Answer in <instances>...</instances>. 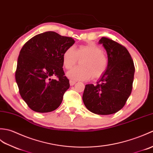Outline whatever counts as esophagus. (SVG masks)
I'll list each match as a JSON object with an SVG mask.
<instances>
[{"label": "esophagus", "instance_id": "obj_1", "mask_svg": "<svg viewBox=\"0 0 153 153\" xmlns=\"http://www.w3.org/2000/svg\"><path fill=\"white\" fill-rule=\"evenodd\" d=\"M69 83H70V85H71V86H74V84H76V82H75V81L72 80H70Z\"/></svg>", "mask_w": 153, "mask_h": 153}]
</instances>
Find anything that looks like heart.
Listing matches in <instances>:
<instances>
[{
    "instance_id": "obj_1",
    "label": "heart",
    "mask_w": 153,
    "mask_h": 153,
    "mask_svg": "<svg viewBox=\"0 0 153 153\" xmlns=\"http://www.w3.org/2000/svg\"><path fill=\"white\" fill-rule=\"evenodd\" d=\"M100 46L94 43L80 45L74 49L67 48L63 54V64L66 69L76 65L78 59L80 67H76L68 72L67 76L73 81L86 80L91 76L98 79L104 74L108 65L107 57Z\"/></svg>"
}]
</instances>
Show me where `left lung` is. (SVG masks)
Returning a JSON list of instances; mask_svg holds the SVG:
<instances>
[{"mask_svg": "<svg viewBox=\"0 0 153 153\" xmlns=\"http://www.w3.org/2000/svg\"><path fill=\"white\" fill-rule=\"evenodd\" d=\"M99 44L103 45L107 52V68L96 85L86 84L82 100L91 113L107 115L120 111L130 97L135 67L124 46L106 37H102Z\"/></svg>", "mask_w": 153, "mask_h": 153, "instance_id": "obj_1", "label": "left lung"}]
</instances>
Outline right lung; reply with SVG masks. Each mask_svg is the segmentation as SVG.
I'll return each mask as SVG.
<instances>
[{"instance_id":"right-lung-1","label":"right lung","mask_w":153,"mask_h":153,"mask_svg":"<svg viewBox=\"0 0 153 153\" xmlns=\"http://www.w3.org/2000/svg\"><path fill=\"white\" fill-rule=\"evenodd\" d=\"M74 43L71 37L47 31L33 36L22 47L16 81L20 96L30 109L48 113L62 103L70 86L63 69V54ZM53 76L57 79H52Z\"/></svg>"}]
</instances>
